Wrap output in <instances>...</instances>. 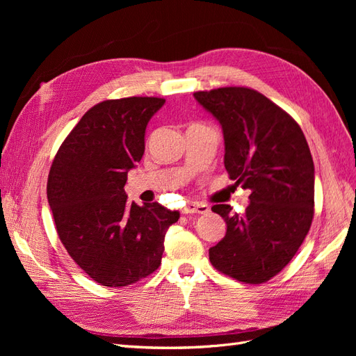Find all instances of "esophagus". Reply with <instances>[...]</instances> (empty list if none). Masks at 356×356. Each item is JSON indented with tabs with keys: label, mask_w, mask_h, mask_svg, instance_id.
I'll return each instance as SVG.
<instances>
[{
	"label": "esophagus",
	"mask_w": 356,
	"mask_h": 356,
	"mask_svg": "<svg viewBox=\"0 0 356 356\" xmlns=\"http://www.w3.org/2000/svg\"><path fill=\"white\" fill-rule=\"evenodd\" d=\"M208 211H209L208 204H202V203H196V202H190L181 209L182 213H207Z\"/></svg>",
	"instance_id": "esophagus-1"
}]
</instances>
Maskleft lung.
I'll return each mask as SVG.
<instances>
[{
    "label": "left lung",
    "mask_w": 356,
    "mask_h": 356,
    "mask_svg": "<svg viewBox=\"0 0 356 356\" xmlns=\"http://www.w3.org/2000/svg\"><path fill=\"white\" fill-rule=\"evenodd\" d=\"M221 124L224 166L234 186L250 190L243 215L213 204L227 224L209 250L212 266L246 284H263L293 260L314 220L315 166L298 123L250 88L196 92Z\"/></svg>",
    "instance_id": "left-lung-1"
}]
</instances>
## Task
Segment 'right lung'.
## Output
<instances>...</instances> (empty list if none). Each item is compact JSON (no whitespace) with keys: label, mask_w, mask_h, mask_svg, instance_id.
<instances>
[{"label":"right lung","mask_w":356,"mask_h":356,"mask_svg":"<svg viewBox=\"0 0 356 356\" xmlns=\"http://www.w3.org/2000/svg\"><path fill=\"white\" fill-rule=\"evenodd\" d=\"M163 98L132 96L96 104L53 160L47 200L59 239L84 273L104 286H127L157 270L165 234L179 212L139 207L124 191L143 159L147 124Z\"/></svg>","instance_id":"1"}]
</instances>
